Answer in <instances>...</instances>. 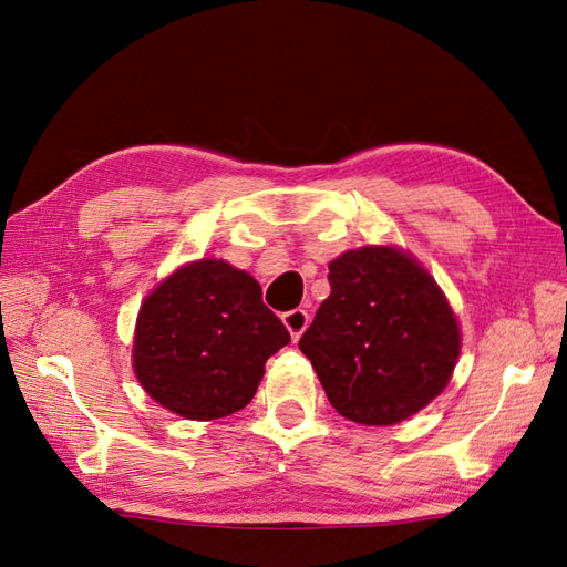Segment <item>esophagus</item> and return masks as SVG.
I'll return each mask as SVG.
<instances>
[{
  "label": "esophagus",
  "mask_w": 567,
  "mask_h": 567,
  "mask_svg": "<svg viewBox=\"0 0 567 567\" xmlns=\"http://www.w3.org/2000/svg\"><path fill=\"white\" fill-rule=\"evenodd\" d=\"M286 329L290 331V338L298 340L302 336V331L307 329V323H310V315H307V310H290V312H284L281 315Z\"/></svg>",
  "instance_id": "esophagus-1"
}]
</instances>
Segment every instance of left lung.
<instances>
[{
    "instance_id": "8db88e82",
    "label": "left lung",
    "mask_w": 567,
    "mask_h": 567,
    "mask_svg": "<svg viewBox=\"0 0 567 567\" xmlns=\"http://www.w3.org/2000/svg\"><path fill=\"white\" fill-rule=\"evenodd\" d=\"M331 296L298 342L340 416L392 425L450 383L461 333L435 279L390 246L342 252L329 265Z\"/></svg>"
}]
</instances>
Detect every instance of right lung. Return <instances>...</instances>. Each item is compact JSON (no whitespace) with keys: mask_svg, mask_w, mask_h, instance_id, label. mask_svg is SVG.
Returning <instances> with one entry per match:
<instances>
[{"mask_svg":"<svg viewBox=\"0 0 567 567\" xmlns=\"http://www.w3.org/2000/svg\"><path fill=\"white\" fill-rule=\"evenodd\" d=\"M288 342L250 274L225 260H198L144 300L132 364L158 404L184 419L213 421L252 400L267 359Z\"/></svg>","mask_w":567,"mask_h":567,"instance_id":"obj_1","label":"right lung"}]
</instances>
